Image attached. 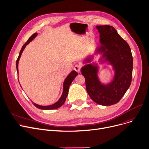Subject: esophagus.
<instances>
[{"label": "esophagus", "instance_id": "esophagus-1", "mask_svg": "<svg viewBox=\"0 0 149 149\" xmlns=\"http://www.w3.org/2000/svg\"><path fill=\"white\" fill-rule=\"evenodd\" d=\"M81 69V65L79 64V63H77V64H76L74 67V70L77 73H80Z\"/></svg>", "mask_w": 149, "mask_h": 149}]
</instances>
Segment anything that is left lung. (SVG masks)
I'll list each match as a JSON object with an SVG mask.
<instances>
[{
    "label": "left lung",
    "instance_id": "8db88e82",
    "mask_svg": "<svg viewBox=\"0 0 149 149\" xmlns=\"http://www.w3.org/2000/svg\"><path fill=\"white\" fill-rule=\"evenodd\" d=\"M96 28L100 33V45L96 46L95 53L96 56L101 55L99 63L111 65L113 78L108 84L101 82L99 77L100 67L93 62V54L87 55L83 60L81 73L86 79V90L91 100L100 105L109 106L121 100L130 86L133 57L129 44L112 26L98 25Z\"/></svg>",
    "mask_w": 149,
    "mask_h": 149
}]
</instances>
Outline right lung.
<instances>
[{"label": "right lung", "mask_w": 149, "mask_h": 149, "mask_svg": "<svg viewBox=\"0 0 149 149\" xmlns=\"http://www.w3.org/2000/svg\"><path fill=\"white\" fill-rule=\"evenodd\" d=\"M38 36V33H34L32 36L28 39V40H27V42L26 43L23 45V47L21 48L20 53H19V55L18 56V58L17 59L16 61V68H17V74H19V70H18V64H19V61L20 59V58L21 56V54H22V52H24V49L25 48L26 46L30 44V42H31L35 38ZM77 75V73L74 70H73L66 77V78L65 79L64 81H63V90H62V93L60 97V98L58 100V101H56L55 103L52 104V105H40L39 104H37L34 102H33V105L36 107L37 108L41 109V110H53V109H58L59 107H61V106L64 104L66 98L67 97L68 93V90H69V87L70 86V84H72V82H73V81L74 80V79L75 78V77Z\"/></svg>", "instance_id": "obj_1"}]
</instances>
